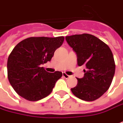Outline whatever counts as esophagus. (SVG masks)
I'll return each instance as SVG.
<instances>
[{"instance_id":"obj_1","label":"esophagus","mask_w":123,"mask_h":123,"mask_svg":"<svg viewBox=\"0 0 123 123\" xmlns=\"http://www.w3.org/2000/svg\"><path fill=\"white\" fill-rule=\"evenodd\" d=\"M63 76L65 78V79H68V78H70V76L68 75L67 74H66L65 72H63Z\"/></svg>"}]
</instances>
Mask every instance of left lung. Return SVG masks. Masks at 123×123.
Returning a JSON list of instances; mask_svg holds the SVG:
<instances>
[{"label":"left lung","mask_w":123,"mask_h":123,"mask_svg":"<svg viewBox=\"0 0 123 123\" xmlns=\"http://www.w3.org/2000/svg\"><path fill=\"white\" fill-rule=\"evenodd\" d=\"M66 40L77 55V64L85 65V76L78 79L76 86L71 89L79 99L92 102L108 91L112 83L115 62L110 47L102 40L89 34L66 37Z\"/></svg>","instance_id":"8db88e82"}]
</instances>
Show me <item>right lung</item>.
<instances>
[{"instance_id": "1", "label": "right lung", "mask_w": 123, "mask_h": 123, "mask_svg": "<svg viewBox=\"0 0 123 123\" xmlns=\"http://www.w3.org/2000/svg\"><path fill=\"white\" fill-rule=\"evenodd\" d=\"M64 37H30L14 47L7 61V76L17 94L36 102L48 96L62 72H47L42 65L50 62Z\"/></svg>"}]
</instances>
